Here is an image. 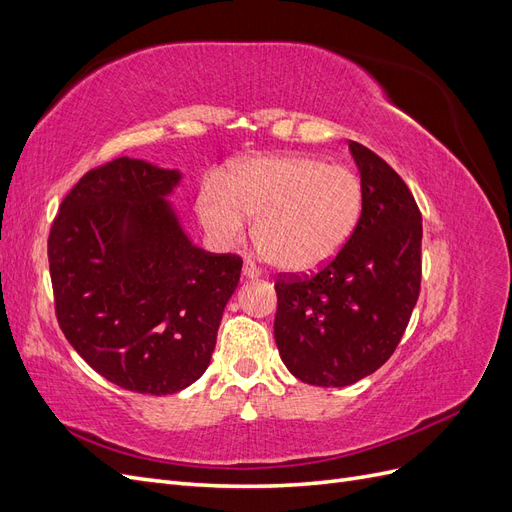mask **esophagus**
Wrapping results in <instances>:
<instances>
[{"mask_svg": "<svg viewBox=\"0 0 512 512\" xmlns=\"http://www.w3.org/2000/svg\"><path fill=\"white\" fill-rule=\"evenodd\" d=\"M243 275L247 277V280H256V277L260 275V271L256 269V265L252 260H245L243 262Z\"/></svg>", "mask_w": 512, "mask_h": 512, "instance_id": "1", "label": "esophagus"}]
</instances>
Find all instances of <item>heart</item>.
Segmentation results:
<instances>
[{
	"label": "heart",
	"mask_w": 512,
	"mask_h": 512,
	"mask_svg": "<svg viewBox=\"0 0 512 512\" xmlns=\"http://www.w3.org/2000/svg\"><path fill=\"white\" fill-rule=\"evenodd\" d=\"M359 175L314 156H267L209 179L196 213L213 239L237 241L254 218V241L275 269L312 273L331 262L363 218Z\"/></svg>",
	"instance_id": "obj_1"
}]
</instances>
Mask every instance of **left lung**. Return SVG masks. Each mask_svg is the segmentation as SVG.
<instances>
[{
  "label": "left lung",
  "instance_id": "1",
  "mask_svg": "<svg viewBox=\"0 0 512 512\" xmlns=\"http://www.w3.org/2000/svg\"><path fill=\"white\" fill-rule=\"evenodd\" d=\"M365 192L363 218L331 262L275 282V344L294 378L348 386L391 359L421 292V211L374 151L348 143Z\"/></svg>",
  "mask_w": 512,
  "mask_h": 512
}]
</instances>
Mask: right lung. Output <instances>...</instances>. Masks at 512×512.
I'll list each match as a JSON object with an SVG mask.
<instances>
[{"mask_svg": "<svg viewBox=\"0 0 512 512\" xmlns=\"http://www.w3.org/2000/svg\"><path fill=\"white\" fill-rule=\"evenodd\" d=\"M179 170L117 158L91 168L49 235L55 316L121 389L173 395L209 367L243 260L192 245L168 196Z\"/></svg>", "mask_w": 512, "mask_h": 512, "instance_id": "obj_1", "label": "right lung"}]
</instances>
